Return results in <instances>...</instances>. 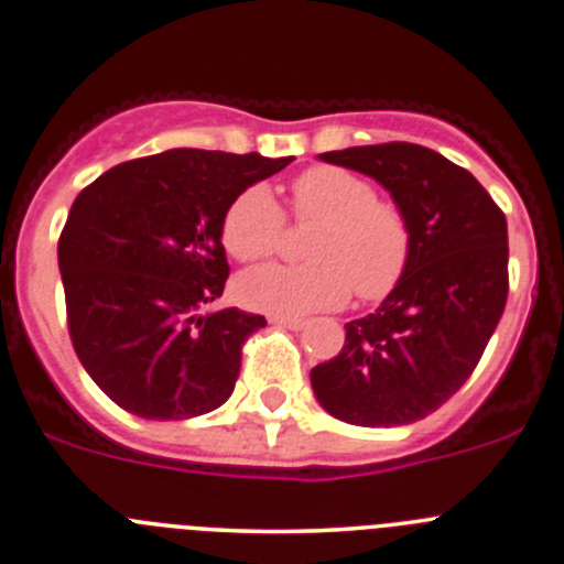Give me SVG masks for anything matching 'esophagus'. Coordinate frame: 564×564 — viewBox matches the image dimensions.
<instances>
[{
	"label": "esophagus",
	"instance_id": "obj_1",
	"mask_svg": "<svg viewBox=\"0 0 564 564\" xmlns=\"http://www.w3.org/2000/svg\"><path fill=\"white\" fill-rule=\"evenodd\" d=\"M269 322L271 325L288 327V330H303V327H306V322L303 319H295V316H282V314H274Z\"/></svg>",
	"mask_w": 564,
	"mask_h": 564
}]
</instances>
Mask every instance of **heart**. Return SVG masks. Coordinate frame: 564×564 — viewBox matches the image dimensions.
Masks as SVG:
<instances>
[{
	"mask_svg": "<svg viewBox=\"0 0 564 564\" xmlns=\"http://www.w3.org/2000/svg\"><path fill=\"white\" fill-rule=\"evenodd\" d=\"M293 215L316 220L303 265H263L237 282L250 308L271 314H312L338 308L351 290L362 301H381L408 271L413 234L408 215L351 170L316 164L290 186ZM284 213L265 186H250L231 202L220 237L237 261L258 263L280 248Z\"/></svg>",
	"mask_w": 564,
	"mask_h": 564,
	"instance_id": "1",
	"label": "heart"
}]
</instances>
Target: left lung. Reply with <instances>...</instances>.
I'll use <instances>...</instances> for the list:
<instances>
[{"label":"left lung","mask_w":564,"mask_h":564,"mask_svg":"<svg viewBox=\"0 0 564 564\" xmlns=\"http://www.w3.org/2000/svg\"><path fill=\"white\" fill-rule=\"evenodd\" d=\"M319 160L381 183L408 215L413 250L400 284L312 370L316 400L354 426L426 419L466 383L503 314L506 215L469 170L426 145H351Z\"/></svg>","instance_id":"obj_1"}]
</instances>
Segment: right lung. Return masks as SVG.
<instances>
[{
    "label": "right lung",
    "instance_id": "1",
    "mask_svg": "<svg viewBox=\"0 0 564 564\" xmlns=\"http://www.w3.org/2000/svg\"><path fill=\"white\" fill-rule=\"evenodd\" d=\"M293 156L170 149L82 188L58 239L68 335L106 397L132 415L183 421L220 408L261 314L202 308L229 280L220 226L252 183Z\"/></svg>",
    "mask_w": 564,
    "mask_h": 564
}]
</instances>
